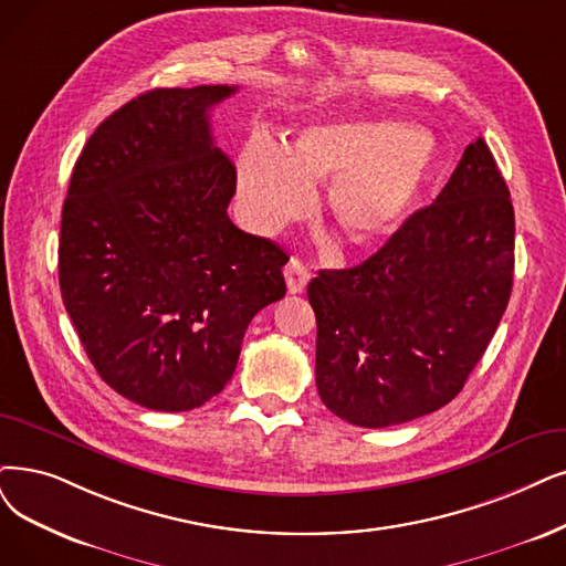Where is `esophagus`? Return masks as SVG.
I'll return each instance as SVG.
<instances>
[{
    "label": "esophagus",
    "instance_id": "esophagus-1",
    "mask_svg": "<svg viewBox=\"0 0 566 566\" xmlns=\"http://www.w3.org/2000/svg\"><path fill=\"white\" fill-rule=\"evenodd\" d=\"M308 279H311V271L302 264V260L292 258L285 264V283H287L290 295H297V292H304Z\"/></svg>",
    "mask_w": 566,
    "mask_h": 566
}]
</instances>
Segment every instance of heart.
Returning a JSON list of instances; mask_svg holds the SVG:
<instances>
[{
    "label": "heart",
    "mask_w": 566,
    "mask_h": 566,
    "mask_svg": "<svg viewBox=\"0 0 566 566\" xmlns=\"http://www.w3.org/2000/svg\"><path fill=\"white\" fill-rule=\"evenodd\" d=\"M437 163L429 132L386 118L327 120L306 127L292 150L253 137L239 157V197L248 220L271 232L302 216L311 184L329 180L327 207L350 245L388 239L409 216Z\"/></svg>",
    "instance_id": "obj_1"
}]
</instances>
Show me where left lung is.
<instances>
[{
    "label": "left lung",
    "instance_id": "8db88e82",
    "mask_svg": "<svg viewBox=\"0 0 566 566\" xmlns=\"http://www.w3.org/2000/svg\"><path fill=\"white\" fill-rule=\"evenodd\" d=\"M509 195L479 137L432 205L406 218L378 253L308 283L315 386L334 416L390 427L458 397L511 297Z\"/></svg>",
    "mask_w": 566,
    "mask_h": 566
}]
</instances>
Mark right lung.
Returning <instances> with one entry per match:
<instances>
[{"label":"right lung","mask_w":566,"mask_h":566,"mask_svg":"<svg viewBox=\"0 0 566 566\" xmlns=\"http://www.w3.org/2000/svg\"><path fill=\"white\" fill-rule=\"evenodd\" d=\"M234 85L157 87L95 129L62 207L60 290L104 382L190 411L232 378L253 315L285 295L281 245L228 216L237 169L209 111Z\"/></svg>","instance_id":"1"}]
</instances>
